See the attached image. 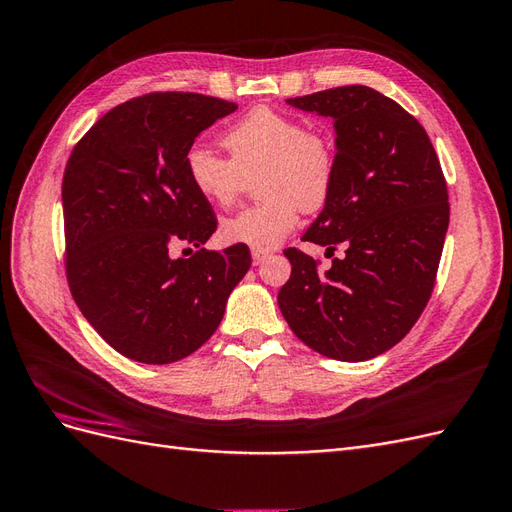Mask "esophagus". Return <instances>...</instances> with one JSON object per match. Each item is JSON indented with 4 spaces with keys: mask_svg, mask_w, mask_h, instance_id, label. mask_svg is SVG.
Segmentation results:
<instances>
[{
    "mask_svg": "<svg viewBox=\"0 0 512 512\" xmlns=\"http://www.w3.org/2000/svg\"><path fill=\"white\" fill-rule=\"evenodd\" d=\"M269 258V252H258V250H254L252 252V262L254 265L258 267V265H262V262H265Z\"/></svg>",
    "mask_w": 512,
    "mask_h": 512,
    "instance_id": "1",
    "label": "esophagus"
}]
</instances>
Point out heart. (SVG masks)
I'll list each match as a JSON object with an SVG mask.
<instances>
[{
  "mask_svg": "<svg viewBox=\"0 0 512 512\" xmlns=\"http://www.w3.org/2000/svg\"><path fill=\"white\" fill-rule=\"evenodd\" d=\"M230 161L205 145L185 153V175L211 205L228 207L256 175L260 205L230 215L220 226L228 243L265 252L297 226V209L316 211L335 181V145L324 132L307 130L297 117L258 106L222 134Z\"/></svg>",
  "mask_w": 512,
  "mask_h": 512,
  "instance_id": "obj_1",
  "label": "heart"
}]
</instances>
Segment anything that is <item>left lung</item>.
<instances>
[{
    "mask_svg": "<svg viewBox=\"0 0 512 512\" xmlns=\"http://www.w3.org/2000/svg\"><path fill=\"white\" fill-rule=\"evenodd\" d=\"M331 117L335 181L303 241L333 254L316 260L294 250L290 280L277 294L288 327L305 346L335 361L359 363L391 350L431 297L448 230V192L436 151L408 111L365 85L286 100Z\"/></svg>",
    "mask_w": 512,
    "mask_h": 512,
    "instance_id": "obj_1",
    "label": "left lung"
}]
</instances>
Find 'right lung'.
Masks as SVG:
<instances>
[{"instance_id": "right-lung-1", "label": "right lung", "mask_w": 512, "mask_h": 512, "mask_svg": "<svg viewBox=\"0 0 512 512\" xmlns=\"http://www.w3.org/2000/svg\"><path fill=\"white\" fill-rule=\"evenodd\" d=\"M237 104L203 94H149L108 111L74 147L61 205L66 273L81 314L132 361L185 359L220 327L230 292L252 265L247 245L198 250L218 228L185 175L200 132Z\"/></svg>"}]
</instances>
